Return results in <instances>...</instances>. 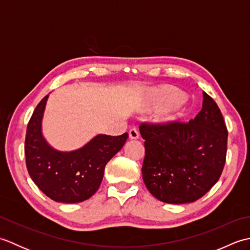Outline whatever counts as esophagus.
Here are the masks:
<instances>
[{
    "instance_id": "34e87169",
    "label": "esophagus",
    "mask_w": 250,
    "mask_h": 250,
    "mask_svg": "<svg viewBox=\"0 0 250 250\" xmlns=\"http://www.w3.org/2000/svg\"><path fill=\"white\" fill-rule=\"evenodd\" d=\"M129 136H130V139H131V140H136V139H139V136H140L139 131H137L135 128L131 129V130H130V132H129Z\"/></svg>"
}]
</instances>
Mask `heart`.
Listing matches in <instances>:
<instances>
[{
  "label": "heart",
  "mask_w": 250,
  "mask_h": 250,
  "mask_svg": "<svg viewBox=\"0 0 250 250\" xmlns=\"http://www.w3.org/2000/svg\"><path fill=\"white\" fill-rule=\"evenodd\" d=\"M153 99H155V102L159 107L168 108L179 104L183 101L184 97L177 90L171 87H160L156 89L155 92H153ZM180 115L182 114H178V117Z\"/></svg>",
  "instance_id": "1"
}]
</instances>
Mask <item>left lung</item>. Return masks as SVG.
I'll list each match as a JSON object with an SVG mask.
<instances>
[{"mask_svg":"<svg viewBox=\"0 0 250 250\" xmlns=\"http://www.w3.org/2000/svg\"><path fill=\"white\" fill-rule=\"evenodd\" d=\"M143 180L149 192L169 204L191 203L218 182L227 156L228 130L215 101L203 92L194 119L167 124L143 122Z\"/></svg>","mask_w":250,"mask_h":250,"instance_id":"1","label":"left lung"}]
</instances>
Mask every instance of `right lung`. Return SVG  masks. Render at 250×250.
<instances>
[{
  "label": "right lung",
  "instance_id": "right-lung-1",
  "mask_svg": "<svg viewBox=\"0 0 250 250\" xmlns=\"http://www.w3.org/2000/svg\"><path fill=\"white\" fill-rule=\"evenodd\" d=\"M48 95L37 104L28 124L24 142L25 164L34 184L56 202L78 203L97 192L105 166L128 139L100 134L77 150L54 149L42 134V118Z\"/></svg>",
  "mask_w": 250,
  "mask_h": 250
}]
</instances>
